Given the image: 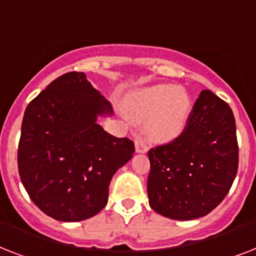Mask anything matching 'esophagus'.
Here are the masks:
<instances>
[{"mask_svg": "<svg viewBox=\"0 0 256 256\" xmlns=\"http://www.w3.org/2000/svg\"><path fill=\"white\" fill-rule=\"evenodd\" d=\"M136 152H148V144L140 138H136Z\"/></svg>", "mask_w": 256, "mask_h": 256, "instance_id": "esophagus-1", "label": "esophagus"}]
</instances>
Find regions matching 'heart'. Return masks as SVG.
<instances>
[{"mask_svg":"<svg viewBox=\"0 0 256 256\" xmlns=\"http://www.w3.org/2000/svg\"><path fill=\"white\" fill-rule=\"evenodd\" d=\"M126 114L132 122H146V132L156 140H168L184 130L191 104L187 92L171 85L142 88L124 102Z\"/></svg>","mask_w":256,"mask_h":256,"instance_id":"1","label":"heart"}]
</instances>
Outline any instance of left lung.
I'll use <instances>...</instances> for the list:
<instances>
[{"mask_svg": "<svg viewBox=\"0 0 256 256\" xmlns=\"http://www.w3.org/2000/svg\"><path fill=\"white\" fill-rule=\"evenodd\" d=\"M148 203L176 220L204 216L222 202L238 171L239 148L232 110L210 90L192 106L184 130L148 150Z\"/></svg>", "mask_w": 256, "mask_h": 256, "instance_id": "1", "label": "left lung"}]
</instances>
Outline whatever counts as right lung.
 <instances>
[{
    "instance_id": "add662e5",
    "label": "right lung",
    "mask_w": 256,
    "mask_h": 256,
    "mask_svg": "<svg viewBox=\"0 0 256 256\" xmlns=\"http://www.w3.org/2000/svg\"><path fill=\"white\" fill-rule=\"evenodd\" d=\"M108 100L85 73L54 80L25 110L18 144V172L30 199L46 215L78 222L108 203L116 171L132 158L134 142L96 124L112 116Z\"/></svg>"
}]
</instances>
